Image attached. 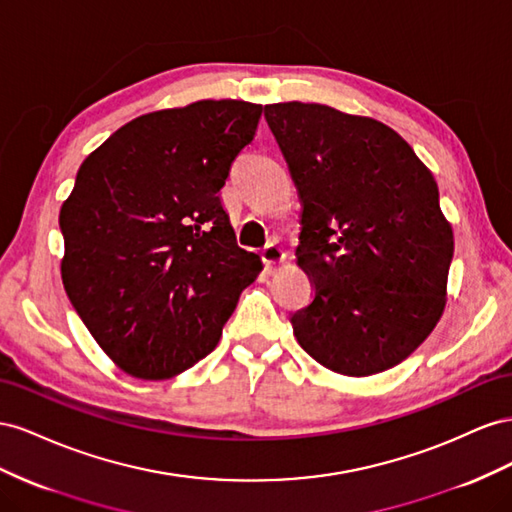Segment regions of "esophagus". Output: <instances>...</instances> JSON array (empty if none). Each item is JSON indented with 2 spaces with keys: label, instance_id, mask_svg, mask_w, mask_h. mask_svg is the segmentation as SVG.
<instances>
[{
  "label": "esophagus",
  "instance_id": "obj_1",
  "mask_svg": "<svg viewBox=\"0 0 512 512\" xmlns=\"http://www.w3.org/2000/svg\"><path fill=\"white\" fill-rule=\"evenodd\" d=\"M261 259H264V264L270 268L285 261V251L279 244H266L264 251H261Z\"/></svg>",
  "mask_w": 512,
  "mask_h": 512
}]
</instances>
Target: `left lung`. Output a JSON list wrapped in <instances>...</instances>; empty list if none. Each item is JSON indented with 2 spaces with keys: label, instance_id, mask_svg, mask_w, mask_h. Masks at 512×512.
<instances>
[{
  "label": "left lung",
  "instance_id": "obj_1",
  "mask_svg": "<svg viewBox=\"0 0 512 512\" xmlns=\"http://www.w3.org/2000/svg\"><path fill=\"white\" fill-rule=\"evenodd\" d=\"M264 115L298 188L296 257L315 285L291 315L296 339L334 373H382L446 306L455 238L433 173L373 118L315 102H276Z\"/></svg>",
  "mask_w": 512,
  "mask_h": 512
}]
</instances>
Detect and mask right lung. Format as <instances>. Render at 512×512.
<instances>
[{
    "label": "right lung",
    "instance_id": "obj_1",
    "mask_svg": "<svg viewBox=\"0 0 512 512\" xmlns=\"http://www.w3.org/2000/svg\"><path fill=\"white\" fill-rule=\"evenodd\" d=\"M261 105L199 100L145 113L83 160L60 210L62 281L122 371L167 379L206 358L261 259L221 203Z\"/></svg>",
    "mask_w": 512,
    "mask_h": 512
}]
</instances>
